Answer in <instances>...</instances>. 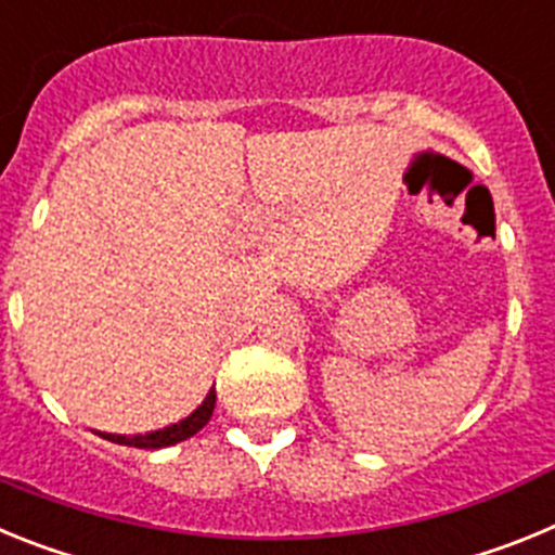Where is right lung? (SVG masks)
Segmentation results:
<instances>
[{
    "mask_svg": "<svg viewBox=\"0 0 555 555\" xmlns=\"http://www.w3.org/2000/svg\"><path fill=\"white\" fill-rule=\"evenodd\" d=\"M214 405H217V389H210L205 395L203 405H197V411H191L185 420L180 423L169 425V428L152 430V434H139V436H116V434H105L107 442L116 444H127V448H141V450H160V448H171V444L185 442L189 436H194L197 430H203L208 425L210 414H214Z\"/></svg>",
    "mask_w": 555,
    "mask_h": 555,
    "instance_id": "1",
    "label": "right lung"
}]
</instances>
